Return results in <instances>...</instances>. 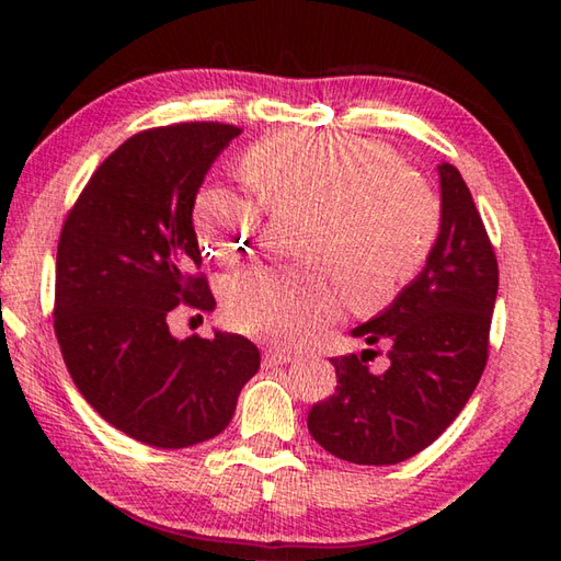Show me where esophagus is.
<instances>
[{
	"mask_svg": "<svg viewBox=\"0 0 561 561\" xmlns=\"http://www.w3.org/2000/svg\"><path fill=\"white\" fill-rule=\"evenodd\" d=\"M289 360H291V354H289V351H282V348H270V351H264V356H262V364L267 368L289 364Z\"/></svg>",
	"mask_w": 561,
	"mask_h": 561,
	"instance_id": "34e87169",
	"label": "esophagus"
}]
</instances>
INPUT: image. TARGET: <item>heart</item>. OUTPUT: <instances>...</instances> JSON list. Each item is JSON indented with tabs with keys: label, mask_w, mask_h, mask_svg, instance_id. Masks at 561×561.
Segmentation results:
<instances>
[{
	"label": "heart",
	"mask_w": 561,
	"mask_h": 561,
	"mask_svg": "<svg viewBox=\"0 0 561 561\" xmlns=\"http://www.w3.org/2000/svg\"><path fill=\"white\" fill-rule=\"evenodd\" d=\"M250 195L210 185L195 195L193 225L207 257L250 252L262 210L307 215L301 267H257L222 287L227 324L274 344H294L334 314L324 272L358 314L386 309L428 257L438 197L381 140L351 133L277 130L240 156Z\"/></svg>",
	"instance_id": "b5f03b06"
}]
</instances>
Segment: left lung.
Masks as SVG:
<instances>
[{
	"label": "left lung",
	"mask_w": 561,
	"mask_h": 561,
	"mask_svg": "<svg viewBox=\"0 0 561 561\" xmlns=\"http://www.w3.org/2000/svg\"><path fill=\"white\" fill-rule=\"evenodd\" d=\"M440 232L423 272L381 317L354 329L388 346V368L368 354L331 358L336 393L309 411L311 438L356 465H396L428 448L458 417L488 364L497 257L458 168L438 165Z\"/></svg>",
	"instance_id": "obj_1"
}]
</instances>
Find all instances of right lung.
Wrapping results in <instances>:
<instances>
[{
	"mask_svg": "<svg viewBox=\"0 0 561 561\" xmlns=\"http://www.w3.org/2000/svg\"><path fill=\"white\" fill-rule=\"evenodd\" d=\"M242 128L195 121L140 130L103 160L66 215L56 250L54 334L103 421L178 450L227 428L260 351L240 334L178 341L175 309H215L193 203Z\"/></svg>",
	"mask_w": 561,
	"mask_h": 561,
	"instance_id": "add662e5",
	"label": "right lung"
}]
</instances>
